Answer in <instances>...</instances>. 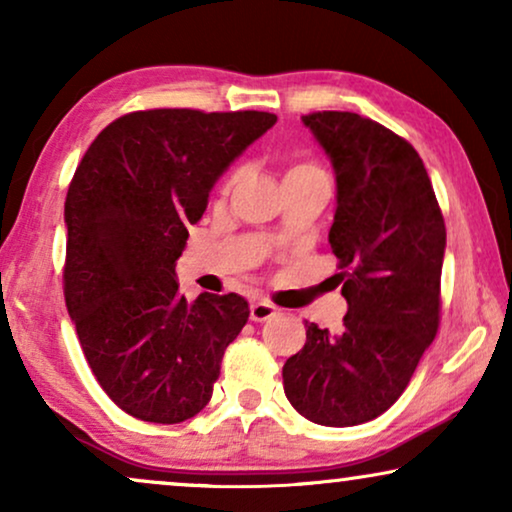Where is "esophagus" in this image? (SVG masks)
Wrapping results in <instances>:
<instances>
[{
	"label": "esophagus",
	"mask_w": 512,
	"mask_h": 512,
	"mask_svg": "<svg viewBox=\"0 0 512 512\" xmlns=\"http://www.w3.org/2000/svg\"><path fill=\"white\" fill-rule=\"evenodd\" d=\"M277 314V307L268 303V300H256V303H251V310H249V317L251 321H268Z\"/></svg>",
	"instance_id": "obj_1"
}]
</instances>
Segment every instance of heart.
<instances>
[{"instance_id":"b5f03b06","label":"heart","mask_w":512,"mask_h":512,"mask_svg":"<svg viewBox=\"0 0 512 512\" xmlns=\"http://www.w3.org/2000/svg\"><path fill=\"white\" fill-rule=\"evenodd\" d=\"M310 172H321L317 165L314 163H298V165H293L291 170H289V174H286V177H293V174H310ZM242 174H244V167H237V170H233L230 172V177L226 179V188H230V186H235L237 181L242 179Z\"/></svg>"}]
</instances>
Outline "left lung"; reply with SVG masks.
I'll use <instances>...</instances> for the list:
<instances>
[{"label":"left lung","instance_id":"1","mask_svg":"<svg viewBox=\"0 0 512 512\" xmlns=\"http://www.w3.org/2000/svg\"><path fill=\"white\" fill-rule=\"evenodd\" d=\"M303 125L335 172L328 233L340 261L345 328L307 324L286 359L284 394L305 419L356 426L398 401L436 338L445 221L419 153L352 111H317Z\"/></svg>","mask_w":512,"mask_h":512}]
</instances>
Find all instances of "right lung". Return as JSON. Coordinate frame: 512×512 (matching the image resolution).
<instances>
[{"label":"right lung","instance_id":"right-lung-1","mask_svg":"<svg viewBox=\"0 0 512 512\" xmlns=\"http://www.w3.org/2000/svg\"><path fill=\"white\" fill-rule=\"evenodd\" d=\"M275 123L268 111H135L109 123L76 167L65 200L67 312L100 387L142 422L198 415L247 324L237 293L186 303L174 265L216 181Z\"/></svg>","mask_w":512,"mask_h":512}]
</instances>
